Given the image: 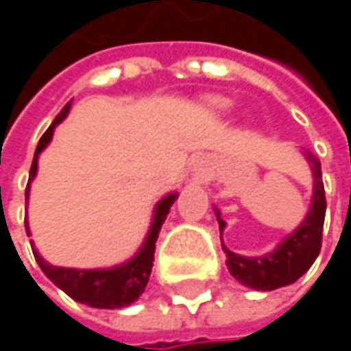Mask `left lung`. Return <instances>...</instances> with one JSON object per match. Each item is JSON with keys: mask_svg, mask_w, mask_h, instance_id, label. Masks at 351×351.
Masks as SVG:
<instances>
[{"mask_svg": "<svg viewBox=\"0 0 351 351\" xmlns=\"http://www.w3.org/2000/svg\"><path fill=\"white\" fill-rule=\"evenodd\" d=\"M307 160L311 162L313 178H315V193H313V205L309 209L307 219L301 223V228L291 234L274 252L258 258H244L234 252H230L226 245V264L236 280H240L244 287H252L256 291H274L287 285H293L297 278H301L311 264L315 262L321 250V234H323V221H325V189L321 178V162L315 154L305 152ZM219 230H223V221L217 217Z\"/></svg>", "mask_w": 351, "mask_h": 351, "instance_id": "8db88e82", "label": "left lung"}]
</instances>
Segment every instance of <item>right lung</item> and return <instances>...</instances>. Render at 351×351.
Returning <instances> with one entry per match:
<instances>
[{"instance_id": "1", "label": "right lung", "mask_w": 351, "mask_h": 351, "mask_svg": "<svg viewBox=\"0 0 351 351\" xmlns=\"http://www.w3.org/2000/svg\"><path fill=\"white\" fill-rule=\"evenodd\" d=\"M71 109V101L62 107V111L56 115V119L52 121V125L42 134L38 148H36L34 160L30 167V180L36 176V167H38V154L44 150V146L50 142L54 125L60 123L66 113ZM30 180H28V189H30ZM28 189H26V197H28ZM176 193L167 195L154 211V219H152V228L150 234L146 238L144 245L140 247V252L125 264L115 266V268H107V270H77V268H58L52 266L48 262H44L40 258V254L34 252L36 262L42 268V272L56 285L60 287L69 297H73L79 303H85L89 307H99V309H119L125 307L130 303H134L146 289L150 272H152V262H154V250H156V238L158 232L162 228V221L167 219V213L171 209V205L175 203ZM28 232V228H26ZM30 236V234H28Z\"/></svg>"}]
</instances>
